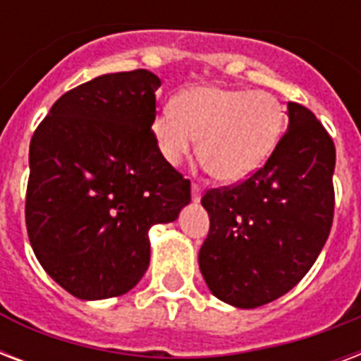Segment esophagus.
Listing matches in <instances>:
<instances>
[{
  "label": "esophagus",
  "mask_w": 361,
  "mask_h": 361,
  "mask_svg": "<svg viewBox=\"0 0 361 361\" xmlns=\"http://www.w3.org/2000/svg\"><path fill=\"white\" fill-rule=\"evenodd\" d=\"M191 197H192V202H198V200H200V197H202V189H200V185L192 183V185H191Z\"/></svg>",
  "instance_id": "34e87169"
}]
</instances>
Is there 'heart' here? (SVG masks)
<instances>
[{
	"label": "heart",
	"instance_id": "1",
	"mask_svg": "<svg viewBox=\"0 0 361 361\" xmlns=\"http://www.w3.org/2000/svg\"><path fill=\"white\" fill-rule=\"evenodd\" d=\"M285 125V109L274 93L208 84L181 92L172 109L153 118L152 133L159 153L174 166L198 136V159L212 178L234 183L269 157Z\"/></svg>",
	"mask_w": 361,
	"mask_h": 361
}]
</instances>
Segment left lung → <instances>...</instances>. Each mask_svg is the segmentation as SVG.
<instances>
[{
    "label": "left lung",
    "instance_id": "left-lung-1",
    "mask_svg": "<svg viewBox=\"0 0 361 361\" xmlns=\"http://www.w3.org/2000/svg\"><path fill=\"white\" fill-rule=\"evenodd\" d=\"M336 146L309 109L288 103V129L266 164L232 187L209 189V232L198 266L215 298L260 307L303 279L334 223Z\"/></svg>",
    "mask_w": 361,
    "mask_h": 361
}]
</instances>
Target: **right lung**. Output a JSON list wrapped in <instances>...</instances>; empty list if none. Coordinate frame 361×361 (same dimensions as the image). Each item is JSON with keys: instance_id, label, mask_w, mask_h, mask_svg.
Segmentation results:
<instances>
[{"instance_id": "1", "label": "right lung", "mask_w": 361, "mask_h": 361, "mask_svg": "<svg viewBox=\"0 0 361 361\" xmlns=\"http://www.w3.org/2000/svg\"><path fill=\"white\" fill-rule=\"evenodd\" d=\"M159 86L146 69L97 76L63 93L31 136L30 243L80 300L129 292L149 266V228L191 202V181L153 138Z\"/></svg>"}]
</instances>
